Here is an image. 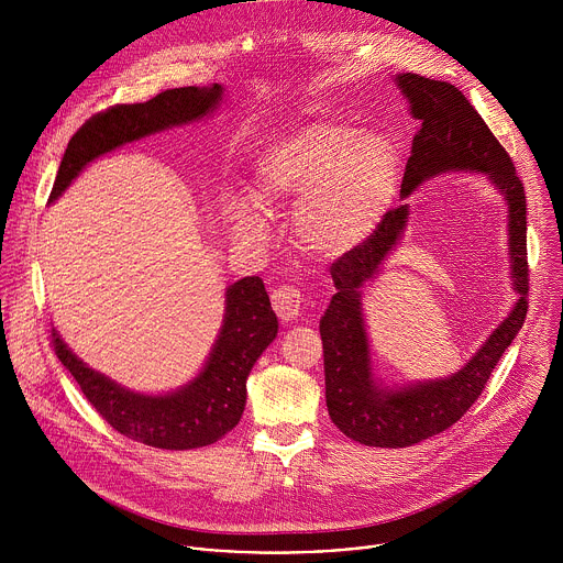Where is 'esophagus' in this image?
<instances>
[{
	"label": "esophagus",
	"mask_w": 563,
	"mask_h": 563,
	"mask_svg": "<svg viewBox=\"0 0 563 563\" xmlns=\"http://www.w3.org/2000/svg\"><path fill=\"white\" fill-rule=\"evenodd\" d=\"M272 307L280 320H296L302 309V294L294 285H280L272 294Z\"/></svg>",
	"instance_id": "34e87169"
}]
</instances>
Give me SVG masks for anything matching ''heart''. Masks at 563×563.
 Here are the masks:
<instances>
[{
    "label": "heart",
    "mask_w": 563,
    "mask_h": 563,
    "mask_svg": "<svg viewBox=\"0 0 563 563\" xmlns=\"http://www.w3.org/2000/svg\"><path fill=\"white\" fill-rule=\"evenodd\" d=\"M400 183L396 144L345 122L305 124L258 159L252 200L229 196L224 222L243 245L263 247L272 229L267 213L298 202L296 233L318 256H343L378 229Z\"/></svg>",
    "instance_id": "heart-1"
}]
</instances>
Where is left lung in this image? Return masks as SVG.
Wrapping results in <instances>:
<instances>
[{"label": "left lung", "instance_id": "left-lung-1", "mask_svg": "<svg viewBox=\"0 0 563 563\" xmlns=\"http://www.w3.org/2000/svg\"><path fill=\"white\" fill-rule=\"evenodd\" d=\"M394 82L408 100L410 115L421 122L400 198H410L426 180L441 174H484L508 205V256L517 302L459 372L434 380L385 385L372 369L363 287L378 276L404 238L410 205L387 211L365 243L332 265L336 294L320 318L328 412L345 437L374 448H408L454 426L486 387L528 311L526 194L510 155L456 87L417 73H398Z\"/></svg>", "mask_w": 563, "mask_h": 563}]
</instances>
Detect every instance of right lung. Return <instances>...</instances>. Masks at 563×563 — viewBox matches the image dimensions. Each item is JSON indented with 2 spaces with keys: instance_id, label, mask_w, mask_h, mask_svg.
I'll return each mask as SVG.
<instances>
[{
  "instance_id": "1",
  "label": "right lung",
  "mask_w": 563,
  "mask_h": 563,
  "mask_svg": "<svg viewBox=\"0 0 563 563\" xmlns=\"http://www.w3.org/2000/svg\"><path fill=\"white\" fill-rule=\"evenodd\" d=\"M222 85L169 89L140 104H118L82 124L62 157L48 202L93 159L129 142L209 118L222 102ZM278 334V318L258 276L240 278L224 291L220 334L196 378L167 394L129 389L77 358L53 328L62 365L100 417L120 434L159 450L211 445L233 430L245 412L247 376Z\"/></svg>"
}]
</instances>
